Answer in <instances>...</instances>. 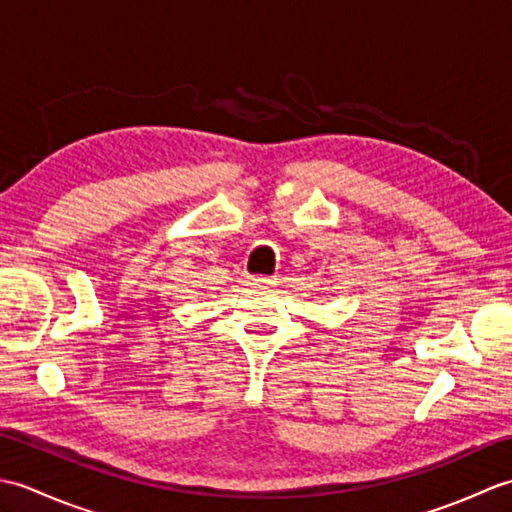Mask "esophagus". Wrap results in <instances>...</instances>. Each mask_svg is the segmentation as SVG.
<instances>
[{"label":"esophagus","instance_id":"esophagus-1","mask_svg":"<svg viewBox=\"0 0 512 512\" xmlns=\"http://www.w3.org/2000/svg\"><path fill=\"white\" fill-rule=\"evenodd\" d=\"M248 284L253 286V288L268 290V288L277 286V279H275V277H250V279H248Z\"/></svg>","mask_w":512,"mask_h":512}]
</instances>
